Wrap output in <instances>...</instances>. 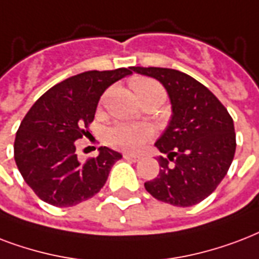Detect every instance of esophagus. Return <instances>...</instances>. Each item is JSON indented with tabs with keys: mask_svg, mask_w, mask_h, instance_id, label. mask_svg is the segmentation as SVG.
<instances>
[{
	"mask_svg": "<svg viewBox=\"0 0 259 259\" xmlns=\"http://www.w3.org/2000/svg\"><path fill=\"white\" fill-rule=\"evenodd\" d=\"M123 157L124 159H127V161H132V162L140 161L139 155H135V154H124Z\"/></svg>",
	"mask_w": 259,
	"mask_h": 259,
	"instance_id": "1",
	"label": "esophagus"
}]
</instances>
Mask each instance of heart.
Listing matches in <instances>:
<instances>
[{
    "label": "heart",
    "mask_w": 259,
    "mask_h": 259,
    "mask_svg": "<svg viewBox=\"0 0 259 259\" xmlns=\"http://www.w3.org/2000/svg\"><path fill=\"white\" fill-rule=\"evenodd\" d=\"M136 96L158 94L163 97V89L158 82L142 78L132 83ZM152 135L151 128L143 124H116L107 131V140L111 146L125 151H138Z\"/></svg>",
    "instance_id": "b5f03b06"
}]
</instances>
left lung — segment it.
Wrapping results in <instances>:
<instances>
[{"label":"left lung","instance_id":"left-lung-1","mask_svg":"<svg viewBox=\"0 0 259 259\" xmlns=\"http://www.w3.org/2000/svg\"><path fill=\"white\" fill-rule=\"evenodd\" d=\"M163 85L171 117L155 147L159 173L144 188L152 197L176 206H192L206 198L226 177L236 140L227 109L205 86L188 74L162 67H131Z\"/></svg>","mask_w":259,"mask_h":259}]
</instances>
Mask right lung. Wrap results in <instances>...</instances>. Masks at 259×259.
Listing matches in <instances>:
<instances>
[{
	"mask_svg": "<svg viewBox=\"0 0 259 259\" xmlns=\"http://www.w3.org/2000/svg\"><path fill=\"white\" fill-rule=\"evenodd\" d=\"M131 74V67L77 74L47 90L28 111L16 134L15 161L40 200L73 206L105 185L111 167L123 155L100 147L97 157L81 163L75 140L93 121L102 93Z\"/></svg>",
	"mask_w": 259,
	"mask_h": 259,
	"instance_id": "right-lung-1",
	"label": "right lung"
}]
</instances>
